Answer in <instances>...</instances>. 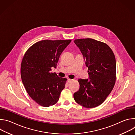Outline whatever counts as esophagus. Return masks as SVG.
Listing matches in <instances>:
<instances>
[{
    "mask_svg": "<svg viewBox=\"0 0 135 135\" xmlns=\"http://www.w3.org/2000/svg\"><path fill=\"white\" fill-rule=\"evenodd\" d=\"M67 81H68V83H70V82H71L73 81V80L70 79H68Z\"/></svg>",
    "mask_w": 135,
    "mask_h": 135,
    "instance_id": "34e87169",
    "label": "esophagus"
}]
</instances>
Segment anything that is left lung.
Wrapping results in <instances>:
<instances>
[{
    "label": "left lung",
    "mask_w": 135,
    "mask_h": 135,
    "mask_svg": "<svg viewBox=\"0 0 135 135\" xmlns=\"http://www.w3.org/2000/svg\"><path fill=\"white\" fill-rule=\"evenodd\" d=\"M81 51L90 80L78 79L79 90L74 93L75 101L85 108L101 105L112 91L116 81V60L110 47L92 38L74 40Z\"/></svg>",
    "instance_id": "8db88e82"
}]
</instances>
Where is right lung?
I'll return each instance as SVG.
<instances>
[{
	"label": "right lung",
	"instance_id": "add662e5",
	"mask_svg": "<svg viewBox=\"0 0 135 135\" xmlns=\"http://www.w3.org/2000/svg\"><path fill=\"white\" fill-rule=\"evenodd\" d=\"M71 40H43L31 46L21 65V76L30 97L43 107L55 104L67 79L60 78L51 68L56 67L60 55Z\"/></svg>",
	"mask_w": 135,
	"mask_h": 135
}]
</instances>
